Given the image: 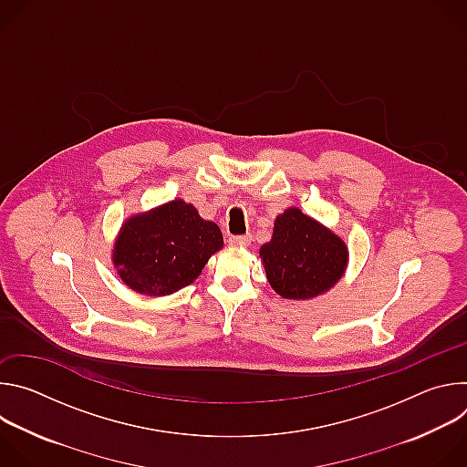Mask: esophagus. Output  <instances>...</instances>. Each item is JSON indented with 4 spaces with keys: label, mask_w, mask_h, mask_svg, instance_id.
Wrapping results in <instances>:
<instances>
[{
    "label": "esophagus",
    "mask_w": 467,
    "mask_h": 467,
    "mask_svg": "<svg viewBox=\"0 0 467 467\" xmlns=\"http://www.w3.org/2000/svg\"><path fill=\"white\" fill-rule=\"evenodd\" d=\"M229 244L234 247H247L251 244V236L249 234H242V236H229Z\"/></svg>",
    "instance_id": "34e87169"
}]
</instances>
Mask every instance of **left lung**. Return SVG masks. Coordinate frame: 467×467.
<instances>
[{"label": "left lung", "instance_id": "8db88e82", "mask_svg": "<svg viewBox=\"0 0 467 467\" xmlns=\"http://www.w3.org/2000/svg\"><path fill=\"white\" fill-rule=\"evenodd\" d=\"M258 254L270 286L294 301H306L335 288L349 262L348 244L297 207L275 218L272 240Z\"/></svg>", "mask_w": 467, "mask_h": 467}]
</instances>
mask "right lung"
Masks as SVG:
<instances>
[{"mask_svg":"<svg viewBox=\"0 0 467 467\" xmlns=\"http://www.w3.org/2000/svg\"><path fill=\"white\" fill-rule=\"evenodd\" d=\"M223 247L214 222L182 199L129 216L112 245V264L125 286L162 297L192 285Z\"/></svg>","mask_w":467,"mask_h":467,"instance_id":"right-lung-1","label":"right lung"}]
</instances>
